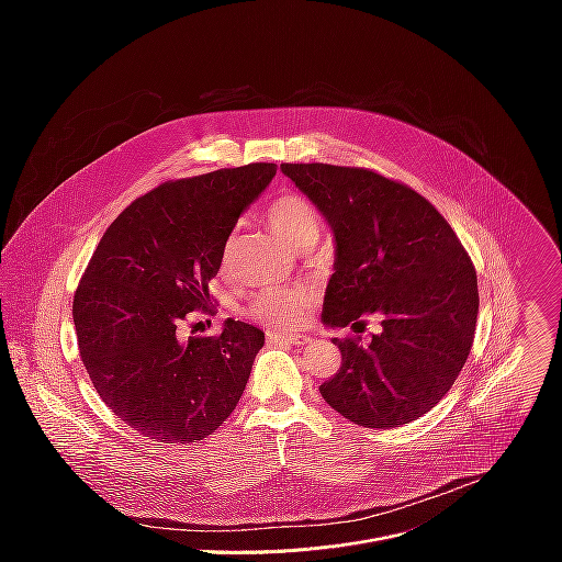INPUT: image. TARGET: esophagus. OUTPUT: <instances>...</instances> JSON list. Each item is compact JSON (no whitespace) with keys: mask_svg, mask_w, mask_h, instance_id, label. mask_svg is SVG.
Instances as JSON below:
<instances>
[{"mask_svg":"<svg viewBox=\"0 0 562 562\" xmlns=\"http://www.w3.org/2000/svg\"><path fill=\"white\" fill-rule=\"evenodd\" d=\"M267 340L271 342V345H306L311 338L308 336H302V334H291V336H286V334H276V331H269L267 334Z\"/></svg>","mask_w":562,"mask_h":562,"instance_id":"1","label":"esophagus"}]
</instances>
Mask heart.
I'll use <instances>...</instances> for the list:
<instances>
[{
  "label": "heart",
  "mask_w": 562,
  "mask_h": 562,
  "mask_svg": "<svg viewBox=\"0 0 562 562\" xmlns=\"http://www.w3.org/2000/svg\"><path fill=\"white\" fill-rule=\"evenodd\" d=\"M267 220L282 243L295 251L313 247L319 235V215L315 206L297 191H282L267 209ZM222 267L231 262V243L222 247ZM313 306V291L306 286H265L251 295L245 306L258 323L289 331L300 327Z\"/></svg>",
  "instance_id": "1"
}]
</instances>
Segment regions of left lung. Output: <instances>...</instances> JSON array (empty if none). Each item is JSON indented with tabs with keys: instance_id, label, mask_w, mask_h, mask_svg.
I'll return each instance as SVG.
<instances>
[{
	"instance_id": "left-lung-1",
	"label": "left lung",
	"mask_w": 562,
	"mask_h": 562,
	"mask_svg": "<svg viewBox=\"0 0 562 562\" xmlns=\"http://www.w3.org/2000/svg\"><path fill=\"white\" fill-rule=\"evenodd\" d=\"M336 235V273L323 323L351 327L334 340L342 364L319 384L347 420L389 429L436 407L460 375L477 319L475 267L440 211L373 169L282 165ZM369 318L381 331L364 346Z\"/></svg>"
}]
</instances>
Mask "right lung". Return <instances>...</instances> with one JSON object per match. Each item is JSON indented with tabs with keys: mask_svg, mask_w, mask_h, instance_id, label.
<instances>
[{
	"mask_svg": "<svg viewBox=\"0 0 562 562\" xmlns=\"http://www.w3.org/2000/svg\"><path fill=\"white\" fill-rule=\"evenodd\" d=\"M276 171L254 162L162 182L93 251L72 297L77 347L106 407L139 436L202 440L243 395L265 334L239 319L215 336H182V325L213 313L222 247Z\"/></svg>",
	"mask_w": 562,
	"mask_h": 562,
	"instance_id": "add662e5",
	"label": "right lung"
}]
</instances>
